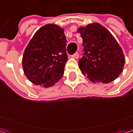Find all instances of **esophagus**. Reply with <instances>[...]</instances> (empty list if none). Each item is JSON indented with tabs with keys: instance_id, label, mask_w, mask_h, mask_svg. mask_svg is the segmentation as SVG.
I'll return each mask as SVG.
<instances>
[{
	"instance_id": "esophagus-1",
	"label": "esophagus",
	"mask_w": 133,
	"mask_h": 133,
	"mask_svg": "<svg viewBox=\"0 0 133 133\" xmlns=\"http://www.w3.org/2000/svg\"><path fill=\"white\" fill-rule=\"evenodd\" d=\"M72 58H78V57H79V54L78 53V52H76V53H75L72 56H71Z\"/></svg>"
}]
</instances>
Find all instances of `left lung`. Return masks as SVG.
<instances>
[{"instance_id":"left-lung-1","label":"left lung","mask_w":133,"mask_h":133,"mask_svg":"<svg viewBox=\"0 0 133 133\" xmlns=\"http://www.w3.org/2000/svg\"><path fill=\"white\" fill-rule=\"evenodd\" d=\"M83 39V56L78 61L82 74L92 82L109 83L123 70L122 50L112 35L98 23L78 29Z\"/></svg>"}]
</instances>
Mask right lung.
Wrapping results in <instances>:
<instances>
[{
	"mask_svg": "<svg viewBox=\"0 0 133 133\" xmlns=\"http://www.w3.org/2000/svg\"><path fill=\"white\" fill-rule=\"evenodd\" d=\"M64 29L48 24L38 29L26 47L23 70L33 84L48 88L62 78L68 60Z\"/></svg>",
	"mask_w": 133,
	"mask_h": 133,
	"instance_id": "add662e5",
	"label": "right lung"
}]
</instances>
